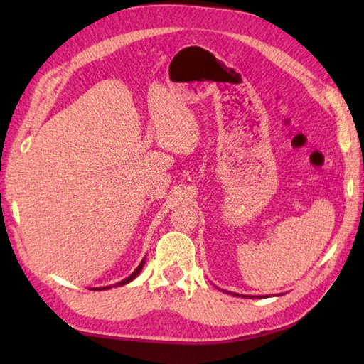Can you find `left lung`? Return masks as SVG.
Wrapping results in <instances>:
<instances>
[{"label": "left lung", "instance_id": "left-lung-1", "mask_svg": "<svg viewBox=\"0 0 364 364\" xmlns=\"http://www.w3.org/2000/svg\"><path fill=\"white\" fill-rule=\"evenodd\" d=\"M225 292H228V291H225ZM228 294H231V296H237L239 297V294H236V292H228ZM241 297H249V299H255V296H241ZM261 297H264V296H257V299H261ZM267 297V296H266Z\"/></svg>", "mask_w": 364, "mask_h": 364}]
</instances>
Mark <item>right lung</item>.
<instances>
[{
    "label": "right lung",
    "instance_id": "obj_1",
    "mask_svg": "<svg viewBox=\"0 0 364 364\" xmlns=\"http://www.w3.org/2000/svg\"><path fill=\"white\" fill-rule=\"evenodd\" d=\"M144 264H145V258L141 261V264H139V266L136 267V270H134L133 274H131L129 277H127L125 280H122V282H119V283H115L114 286H123V284H128L129 282H133L134 278H136L139 274H141V270H142ZM109 288H112V284H111V286H102V288H90V289H92V291H106V289H109Z\"/></svg>",
    "mask_w": 364,
    "mask_h": 364
}]
</instances>
